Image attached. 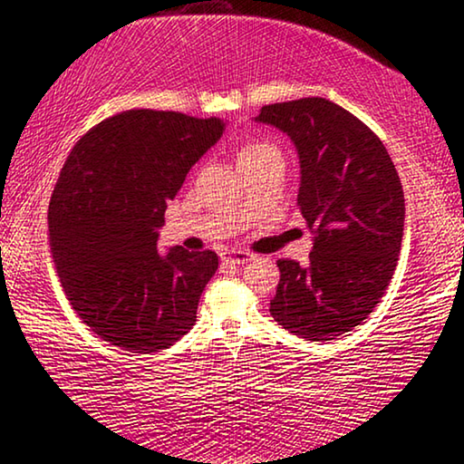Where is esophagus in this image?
I'll return each instance as SVG.
<instances>
[{
    "instance_id": "1",
    "label": "esophagus",
    "mask_w": 464,
    "mask_h": 464,
    "mask_svg": "<svg viewBox=\"0 0 464 464\" xmlns=\"http://www.w3.org/2000/svg\"><path fill=\"white\" fill-rule=\"evenodd\" d=\"M223 260L227 264H247L251 260V254L241 249H227L223 254Z\"/></svg>"
}]
</instances>
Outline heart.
Masks as SVG:
<instances>
[{"mask_svg":"<svg viewBox=\"0 0 464 464\" xmlns=\"http://www.w3.org/2000/svg\"><path fill=\"white\" fill-rule=\"evenodd\" d=\"M268 153H280L278 147L270 143V140H264V139H257V140H249V143L241 145L239 151H237V161L239 163H246L251 160H257V157H264Z\"/></svg>","mask_w":464,"mask_h":464,"instance_id":"heart-1","label":"heart"}]
</instances>
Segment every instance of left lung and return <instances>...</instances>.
<instances>
[{
	"mask_svg": "<svg viewBox=\"0 0 464 464\" xmlns=\"http://www.w3.org/2000/svg\"><path fill=\"white\" fill-rule=\"evenodd\" d=\"M256 121L295 143L296 204L315 233L304 268L278 260L270 313L304 340H335L371 315L395 272L405 221L401 179L382 140L325 98L268 104Z\"/></svg>",
	"mask_w": 464,
	"mask_h": 464,
	"instance_id": "8db88e82",
	"label": "left lung"
}]
</instances>
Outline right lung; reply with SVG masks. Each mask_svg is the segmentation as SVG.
<instances>
[{
    "mask_svg": "<svg viewBox=\"0 0 464 464\" xmlns=\"http://www.w3.org/2000/svg\"><path fill=\"white\" fill-rule=\"evenodd\" d=\"M221 119L127 110L77 140L54 186L49 243L80 319L116 348L151 354L194 325L215 251H157L186 174L223 135Z\"/></svg>",
    "mask_w": 464,
    "mask_h": 464,
    "instance_id": "add662e5",
    "label": "right lung"
}]
</instances>
